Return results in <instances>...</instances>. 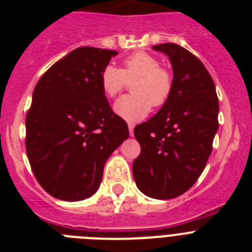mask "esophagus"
Instances as JSON below:
<instances>
[{"mask_svg": "<svg viewBox=\"0 0 252 252\" xmlns=\"http://www.w3.org/2000/svg\"><path fill=\"white\" fill-rule=\"evenodd\" d=\"M133 127H135V126H133V124H131V122H130V124H128V131H130L131 136L133 135Z\"/></svg>", "mask_w": 252, "mask_h": 252, "instance_id": "34e87169", "label": "esophagus"}]
</instances>
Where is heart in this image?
<instances>
[{"label": "heart", "instance_id": "1", "mask_svg": "<svg viewBox=\"0 0 252 252\" xmlns=\"http://www.w3.org/2000/svg\"><path fill=\"white\" fill-rule=\"evenodd\" d=\"M135 94L124 95L115 104V111L127 121H139L151 110L168 101L173 88V78L165 68L160 66L157 57L146 51H136L122 60V68L104 66L101 72V88L108 98H115L132 82Z\"/></svg>", "mask_w": 252, "mask_h": 252}]
</instances>
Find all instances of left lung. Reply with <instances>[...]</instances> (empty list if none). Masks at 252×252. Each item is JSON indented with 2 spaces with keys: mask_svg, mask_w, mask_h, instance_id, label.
I'll return each instance as SVG.
<instances>
[{
  "mask_svg": "<svg viewBox=\"0 0 252 252\" xmlns=\"http://www.w3.org/2000/svg\"><path fill=\"white\" fill-rule=\"evenodd\" d=\"M173 66V88L159 112L133 133L141 153L133 160L137 188L157 199L188 190L204 170L218 130V97L201 60L173 43L154 45Z\"/></svg>",
  "mask_w": 252,
  "mask_h": 252,
  "instance_id": "obj_1",
  "label": "left lung"
}]
</instances>
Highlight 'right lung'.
Returning a JSON list of instances; mask_svg holds the SVG:
<instances>
[{"mask_svg": "<svg viewBox=\"0 0 252 252\" xmlns=\"http://www.w3.org/2000/svg\"><path fill=\"white\" fill-rule=\"evenodd\" d=\"M117 51L82 46L58 60L35 86L26 115V153L35 178L62 201L94 194L111 154L128 137L101 88Z\"/></svg>", "mask_w": 252, "mask_h": 252, "instance_id": "right-lung-1", "label": "right lung"}]
</instances>
